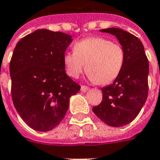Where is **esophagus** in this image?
<instances>
[{
    "label": "esophagus",
    "instance_id": "34e87169",
    "mask_svg": "<svg viewBox=\"0 0 160 160\" xmlns=\"http://www.w3.org/2000/svg\"><path fill=\"white\" fill-rule=\"evenodd\" d=\"M80 90H81V92H86L89 90V87H87V86H81Z\"/></svg>",
    "mask_w": 160,
    "mask_h": 160
}]
</instances>
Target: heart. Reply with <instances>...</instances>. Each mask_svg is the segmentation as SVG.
<instances>
[{"label": "heart", "mask_w": 160, "mask_h": 160, "mask_svg": "<svg viewBox=\"0 0 160 160\" xmlns=\"http://www.w3.org/2000/svg\"><path fill=\"white\" fill-rule=\"evenodd\" d=\"M67 73L78 78L86 68L91 80L98 85H105L117 79L124 63L122 47L111 41L93 37L75 42L73 52L63 57Z\"/></svg>", "instance_id": "1"}]
</instances>
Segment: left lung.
Returning a JSON list of instances; mask_svg holds the SVG:
<instances>
[{
  "label": "left lung",
  "mask_w": 160,
  "mask_h": 160,
  "mask_svg": "<svg viewBox=\"0 0 160 160\" xmlns=\"http://www.w3.org/2000/svg\"><path fill=\"white\" fill-rule=\"evenodd\" d=\"M117 37L124 51V63L114 82L103 87L100 104L94 114L111 127L127 125L140 113L148 94L149 62L137 37L119 28L100 30Z\"/></svg>",
  "instance_id": "left-lung-1"
}]
</instances>
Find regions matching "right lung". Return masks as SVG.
Segmentation results:
<instances>
[{"label": "right lung", "instance_id": "right-lung-1", "mask_svg": "<svg viewBox=\"0 0 160 160\" xmlns=\"http://www.w3.org/2000/svg\"><path fill=\"white\" fill-rule=\"evenodd\" d=\"M72 37L37 30L17 42L10 61L11 92L16 111L37 131L53 129L63 120L69 98L80 86L67 75L63 57Z\"/></svg>", "mask_w": 160, "mask_h": 160}]
</instances>
